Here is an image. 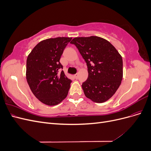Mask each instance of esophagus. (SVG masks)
Wrapping results in <instances>:
<instances>
[{
	"instance_id": "esophagus-1",
	"label": "esophagus",
	"mask_w": 151,
	"mask_h": 151,
	"mask_svg": "<svg viewBox=\"0 0 151 151\" xmlns=\"http://www.w3.org/2000/svg\"><path fill=\"white\" fill-rule=\"evenodd\" d=\"M74 76V77H75V79H78V74H76Z\"/></svg>"
}]
</instances>
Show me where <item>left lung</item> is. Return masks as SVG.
I'll return each instance as SVG.
<instances>
[{"instance_id": "obj_1", "label": "left lung", "mask_w": 151, "mask_h": 151, "mask_svg": "<svg viewBox=\"0 0 151 151\" xmlns=\"http://www.w3.org/2000/svg\"><path fill=\"white\" fill-rule=\"evenodd\" d=\"M75 45L88 66V77L82 84L86 96L95 103L106 101L121 84L123 60L108 41L98 36L77 37Z\"/></svg>"}]
</instances>
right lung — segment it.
Instances as JSON below:
<instances>
[{
	"mask_svg": "<svg viewBox=\"0 0 151 151\" xmlns=\"http://www.w3.org/2000/svg\"><path fill=\"white\" fill-rule=\"evenodd\" d=\"M72 38H49L38 43L27 58L26 80L36 98L54 106L68 94L72 81L68 79L60 59Z\"/></svg>",
	"mask_w": 151,
	"mask_h": 151,
	"instance_id": "add662e5",
	"label": "right lung"
}]
</instances>
